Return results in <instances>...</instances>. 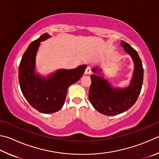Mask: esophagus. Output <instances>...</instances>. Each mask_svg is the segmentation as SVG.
<instances>
[{
  "instance_id": "obj_1",
  "label": "esophagus",
  "mask_w": 159,
  "mask_h": 159,
  "mask_svg": "<svg viewBox=\"0 0 159 159\" xmlns=\"http://www.w3.org/2000/svg\"><path fill=\"white\" fill-rule=\"evenodd\" d=\"M90 74H91V67L90 66H88V67L86 68V70L85 71V74L89 75Z\"/></svg>"
}]
</instances>
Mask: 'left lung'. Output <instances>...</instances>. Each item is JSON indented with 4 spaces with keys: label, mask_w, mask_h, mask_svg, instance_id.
I'll use <instances>...</instances> for the list:
<instances>
[{
    "label": "left lung",
    "mask_w": 159,
    "mask_h": 159,
    "mask_svg": "<svg viewBox=\"0 0 159 159\" xmlns=\"http://www.w3.org/2000/svg\"><path fill=\"white\" fill-rule=\"evenodd\" d=\"M124 48L134 63V70L130 84L125 88H112L107 80L92 74L89 90V99L92 106L100 113L105 115H116L129 110L134 105L140 93L143 81L142 61L134 48L128 43L121 42ZM94 73L102 71L99 68H92Z\"/></svg>",
    "instance_id": "1"
}]
</instances>
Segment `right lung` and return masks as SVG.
I'll return each mask as SVG.
<instances>
[{"label": "right lung", "instance_id": "right-lung-1", "mask_svg": "<svg viewBox=\"0 0 159 159\" xmlns=\"http://www.w3.org/2000/svg\"><path fill=\"white\" fill-rule=\"evenodd\" d=\"M51 36L44 33L28 46L19 67V81L24 97L31 106L40 112L53 113L65 103L68 88L84 74L87 65L73 70H58L47 77L35 74V59L40 42Z\"/></svg>", "mask_w": 159, "mask_h": 159}]
</instances>
